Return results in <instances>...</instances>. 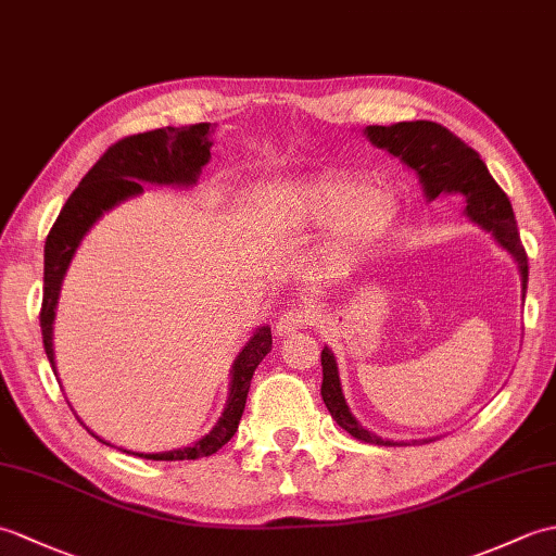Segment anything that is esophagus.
<instances>
[{"mask_svg": "<svg viewBox=\"0 0 556 556\" xmlns=\"http://www.w3.org/2000/svg\"><path fill=\"white\" fill-rule=\"evenodd\" d=\"M311 313L308 311H287L281 313V317L275 325V334L277 337H289L293 332H301V329H305L311 325Z\"/></svg>", "mask_w": 556, "mask_h": 556, "instance_id": "esophagus-1", "label": "esophagus"}]
</instances>
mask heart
<instances>
[{"label": "heart", "mask_w": 556, "mask_h": 556, "mask_svg": "<svg viewBox=\"0 0 556 556\" xmlns=\"http://www.w3.org/2000/svg\"><path fill=\"white\" fill-rule=\"evenodd\" d=\"M260 219L275 231H311L334 225L337 255L361 251L392 222L396 205L384 191H365L349 179H315L269 188L257 200Z\"/></svg>", "instance_id": "obj_1"}]
</instances>
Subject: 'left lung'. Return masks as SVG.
Returning a JSON list of instances; mask_svg holds the SVG:
<instances>
[{
  "label": "left lung",
  "instance_id": "left-lung-1",
  "mask_svg": "<svg viewBox=\"0 0 556 556\" xmlns=\"http://www.w3.org/2000/svg\"><path fill=\"white\" fill-rule=\"evenodd\" d=\"M365 136L370 143L401 162L418 174L422 193L428 200H434L440 193H458L464 195L466 207L464 215L476 222L480 229L494 236L504 251H509L521 271V293L526 299L528 289V255L521 245V236L516 229V217L509 198L492 179L485 162L480 160L473 148H468L464 140L454 136L448 128L434 122H399L392 126H365ZM323 401L327 410L332 413L339 428H344L351 437L361 442L392 446L404 442L382 440L375 432L365 430L353 418L346 406L344 392H341L339 368L334 353L327 346L323 349ZM430 442V440H422Z\"/></svg>",
  "mask_w": 556,
  "mask_h": 556
}]
</instances>
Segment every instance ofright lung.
I'll return each instance as SVG.
<instances>
[{
	"instance_id": "1",
	"label": "right lung",
	"mask_w": 556,
	"mask_h": 556,
	"mask_svg": "<svg viewBox=\"0 0 556 556\" xmlns=\"http://www.w3.org/2000/svg\"><path fill=\"white\" fill-rule=\"evenodd\" d=\"M212 131H215L212 124H193L181 128H155V131L148 134L128 136L104 152V155L92 164V169L83 176L76 191L68 195L66 205L59 212L54 227L47 233L45 241V291L40 327L45 353L52 363L54 375V311L66 269L76 255V248L80 245L83 236L90 231L92 224H96L104 212H110L128 198L143 193V184L193 186L200 172H203V167L210 162ZM269 351L271 332L267 325H263L255 329L253 337L248 339V344L239 351V356H236L231 365L227 406H224L215 428H212L203 440H198L191 446L172 448V452L162 454H140L128 452V448H122V452L152 460H191L219 452V448L231 440L233 432L239 430V420L243 416L253 372ZM88 432L92 437H98L92 430ZM100 442L110 444L104 440Z\"/></svg>"
}]
</instances>
